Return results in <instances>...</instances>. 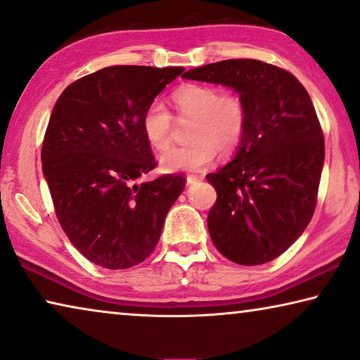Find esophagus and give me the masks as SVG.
I'll return each mask as SVG.
<instances>
[{"label": "esophagus", "instance_id": "esophagus-1", "mask_svg": "<svg viewBox=\"0 0 360 360\" xmlns=\"http://www.w3.org/2000/svg\"><path fill=\"white\" fill-rule=\"evenodd\" d=\"M202 178H200V176H187V178H186V181H187V186H191V184H194V182H197V181H200Z\"/></svg>", "mask_w": 360, "mask_h": 360}]
</instances>
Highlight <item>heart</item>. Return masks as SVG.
Listing matches in <instances>:
<instances>
[{"label":"heart","mask_w":360,"mask_h":360,"mask_svg":"<svg viewBox=\"0 0 360 360\" xmlns=\"http://www.w3.org/2000/svg\"><path fill=\"white\" fill-rule=\"evenodd\" d=\"M179 117H194L192 143L176 146L160 156L163 169L169 173H199L214 163L217 153H233L245 139L248 110L238 94H220L207 84H184L173 93ZM141 130L148 143L165 150L171 141L173 115L161 101L146 105L141 115Z\"/></svg>","instance_id":"heart-1"}]
</instances>
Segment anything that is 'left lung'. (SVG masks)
Wrapping results in <instances>:
<instances>
[{
    "label": "left lung",
    "mask_w": 360,
    "mask_h": 360,
    "mask_svg": "<svg viewBox=\"0 0 360 360\" xmlns=\"http://www.w3.org/2000/svg\"><path fill=\"white\" fill-rule=\"evenodd\" d=\"M186 79L235 89L248 127L229 165L207 174L217 202L207 226L217 250L241 266L287 251L310 224L325 161V139L307 89L292 73L259 60H224Z\"/></svg>",
    "instance_id": "1"
}]
</instances>
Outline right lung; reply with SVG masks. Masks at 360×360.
<instances>
[{"instance_id": "obj_1", "label": "right lung", "mask_w": 360, "mask_h": 360, "mask_svg": "<svg viewBox=\"0 0 360 360\" xmlns=\"http://www.w3.org/2000/svg\"><path fill=\"white\" fill-rule=\"evenodd\" d=\"M182 72L115 65L77 79L53 105L42 171L55 214L73 246L105 269L145 261L184 191L181 174L135 184L156 166L141 115Z\"/></svg>"}]
</instances>
